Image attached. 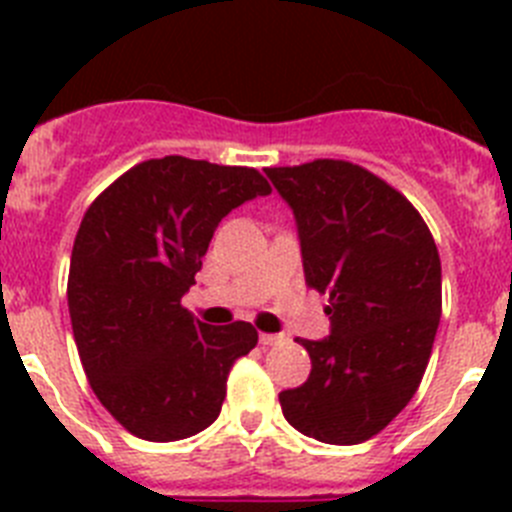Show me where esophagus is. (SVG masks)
Here are the masks:
<instances>
[{"instance_id":"obj_1","label":"esophagus","mask_w":512,"mask_h":512,"mask_svg":"<svg viewBox=\"0 0 512 512\" xmlns=\"http://www.w3.org/2000/svg\"><path fill=\"white\" fill-rule=\"evenodd\" d=\"M284 341V336H274V333H259V343L261 346H279Z\"/></svg>"}]
</instances>
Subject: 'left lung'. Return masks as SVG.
Masks as SVG:
<instances>
[{
	"instance_id": "obj_1",
	"label": "left lung",
	"mask_w": 512,
	"mask_h": 512,
	"mask_svg": "<svg viewBox=\"0 0 512 512\" xmlns=\"http://www.w3.org/2000/svg\"><path fill=\"white\" fill-rule=\"evenodd\" d=\"M266 176L297 220L307 287L328 295L330 336L305 341V384L279 392L297 431L354 446L413 400L441 320V259L405 194L338 158Z\"/></svg>"
}]
</instances>
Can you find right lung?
<instances>
[{
	"label": "right lung",
	"mask_w": 512,
	"mask_h": 512,
	"mask_svg": "<svg viewBox=\"0 0 512 512\" xmlns=\"http://www.w3.org/2000/svg\"><path fill=\"white\" fill-rule=\"evenodd\" d=\"M271 187L248 166L148 158L84 212L69 269V312L94 395L143 441L205 431L228 374L259 333L235 320L200 323L182 297L202 269L217 223Z\"/></svg>",
	"instance_id": "obj_1"
}]
</instances>
